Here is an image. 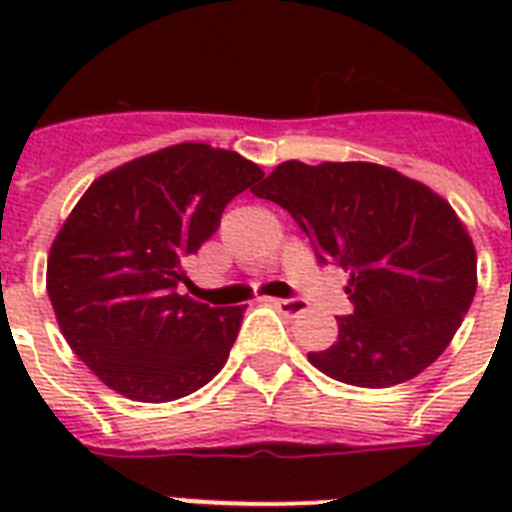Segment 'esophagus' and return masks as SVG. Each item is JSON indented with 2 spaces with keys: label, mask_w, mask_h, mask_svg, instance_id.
Masks as SVG:
<instances>
[{
  "label": "esophagus",
  "mask_w": 512,
  "mask_h": 512,
  "mask_svg": "<svg viewBox=\"0 0 512 512\" xmlns=\"http://www.w3.org/2000/svg\"><path fill=\"white\" fill-rule=\"evenodd\" d=\"M271 305L279 313H284V316H300V313H305V303L297 300V297H276V300H271Z\"/></svg>",
  "instance_id": "esophagus-1"
}]
</instances>
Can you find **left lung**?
<instances>
[{
    "label": "left lung",
    "instance_id": "left-lung-1",
    "mask_svg": "<svg viewBox=\"0 0 512 512\" xmlns=\"http://www.w3.org/2000/svg\"><path fill=\"white\" fill-rule=\"evenodd\" d=\"M252 193L287 209L321 265L350 271L353 313L308 353L316 369L390 388L444 353L476 295V249L449 201L369 162H284Z\"/></svg>",
    "mask_w": 512,
    "mask_h": 512
}]
</instances>
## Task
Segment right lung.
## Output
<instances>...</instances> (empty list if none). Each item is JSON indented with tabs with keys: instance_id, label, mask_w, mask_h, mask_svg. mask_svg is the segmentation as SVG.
Returning <instances> with one entry per match:
<instances>
[{
	"instance_id": "add662e5",
	"label": "right lung",
	"mask_w": 512,
	"mask_h": 512,
	"mask_svg": "<svg viewBox=\"0 0 512 512\" xmlns=\"http://www.w3.org/2000/svg\"><path fill=\"white\" fill-rule=\"evenodd\" d=\"M263 170L236 151L180 143L106 172L52 241L47 295L71 350L108 388L164 404L207 385L247 305L177 292L183 260Z\"/></svg>"
}]
</instances>
